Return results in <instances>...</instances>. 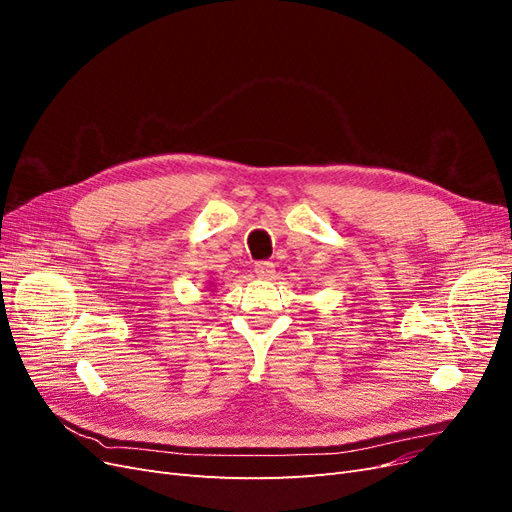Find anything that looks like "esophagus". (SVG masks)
Here are the masks:
<instances>
[{"instance_id": "34e87169", "label": "esophagus", "mask_w": 512, "mask_h": 512, "mask_svg": "<svg viewBox=\"0 0 512 512\" xmlns=\"http://www.w3.org/2000/svg\"><path fill=\"white\" fill-rule=\"evenodd\" d=\"M273 269H275L273 262H267V260H260V262H256V265H254V273L258 277H271Z\"/></svg>"}]
</instances>
